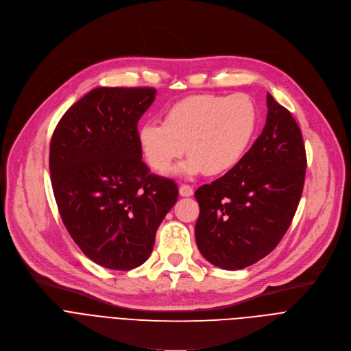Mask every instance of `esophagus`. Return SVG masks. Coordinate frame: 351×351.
<instances>
[{
    "label": "esophagus",
    "mask_w": 351,
    "mask_h": 351,
    "mask_svg": "<svg viewBox=\"0 0 351 351\" xmlns=\"http://www.w3.org/2000/svg\"><path fill=\"white\" fill-rule=\"evenodd\" d=\"M179 194L182 197H190V195H193V187L190 184H180Z\"/></svg>",
    "instance_id": "esophagus-1"
}]
</instances>
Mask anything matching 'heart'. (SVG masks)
<instances>
[{
  "label": "heart",
  "mask_w": 351,
  "mask_h": 351,
  "mask_svg": "<svg viewBox=\"0 0 351 351\" xmlns=\"http://www.w3.org/2000/svg\"><path fill=\"white\" fill-rule=\"evenodd\" d=\"M258 111L248 95H191L164 114V123H145L138 144L148 165L165 172L187 149L179 172L218 176L232 171L252 145Z\"/></svg>",
  "instance_id": "heart-1"
}]
</instances>
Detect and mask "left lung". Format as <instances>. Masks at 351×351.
Instances as JSON below:
<instances>
[{"mask_svg": "<svg viewBox=\"0 0 351 351\" xmlns=\"http://www.w3.org/2000/svg\"><path fill=\"white\" fill-rule=\"evenodd\" d=\"M263 133L243 160L194 193L199 206L195 241L213 265L236 271L279 244L303 193L307 157L291 114L267 94Z\"/></svg>", "mask_w": 351, "mask_h": 351, "instance_id": "8db88e82", "label": "left lung"}]
</instances>
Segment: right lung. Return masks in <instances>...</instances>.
I'll return each instance as SVG.
<instances>
[{"mask_svg": "<svg viewBox=\"0 0 351 351\" xmlns=\"http://www.w3.org/2000/svg\"><path fill=\"white\" fill-rule=\"evenodd\" d=\"M152 87H97L58 122L49 172L71 237L95 264L129 271L153 252L156 233L179 191L141 161L137 122Z\"/></svg>", "mask_w": 351, "mask_h": 351, "instance_id": "obj_1", "label": "right lung"}]
</instances>
